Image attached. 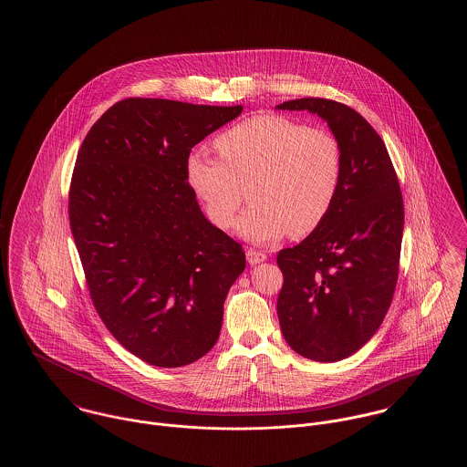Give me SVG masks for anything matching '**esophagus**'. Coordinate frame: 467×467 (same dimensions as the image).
<instances>
[{
	"label": "esophagus",
	"instance_id": "1",
	"mask_svg": "<svg viewBox=\"0 0 467 467\" xmlns=\"http://www.w3.org/2000/svg\"><path fill=\"white\" fill-rule=\"evenodd\" d=\"M266 254H263V252H259V250H255V248H248L246 250V261H248V265H252V266H255V265H259V263H263V261H266Z\"/></svg>",
	"mask_w": 467,
	"mask_h": 467
}]
</instances>
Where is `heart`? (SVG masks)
<instances>
[{"label":"heart","instance_id":"heart-1","mask_svg":"<svg viewBox=\"0 0 467 467\" xmlns=\"http://www.w3.org/2000/svg\"><path fill=\"white\" fill-rule=\"evenodd\" d=\"M217 149L223 159L201 152L187 159V180L217 227L234 223L248 187L254 204L236 225L248 242L308 236L331 213L345 170L331 131L261 113L219 136Z\"/></svg>","mask_w":467,"mask_h":467}]
</instances>
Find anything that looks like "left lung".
Returning a JSON list of instances; mask_svg holds the SVG:
<instances>
[{
  "label": "left lung",
  "mask_w": 467,
  "mask_h": 467,
  "mask_svg": "<svg viewBox=\"0 0 467 467\" xmlns=\"http://www.w3.org/2000/svg\"><path fill=\"white\" fill-rule=\"evenodd\" d=\"M280 110L322 117L339 140L343 182L324 223L278 252V320L290 348L317 362L356 354L381 326L400 275L404 206L387 147L354 109L303 98Z\"/></svg>",
  "instance_id": "8db88e82"
}]
</instances>
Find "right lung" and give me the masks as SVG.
<instances>
[{"instance_id": "add662e5", "label": "right lung", "mask_w": 467, "mask_h": 467, "mask_svg": "<svg viewBox=\"0 0 467 467\" xmlns=\"http://www.w3.org/2000/svg\"><path fill=\"white\" fill-rule=\"evenodd\" d=\"M244 110L128 98L86 136L69 185V225L92 305L113 337L157 368L217 343L242 244L202 215L191 149Z\"/></svg>"}]
</instances>
